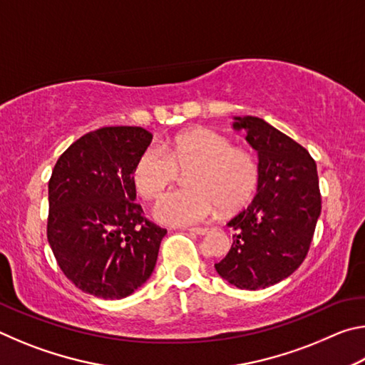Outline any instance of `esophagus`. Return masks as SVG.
Instances as JSON below:
<instances>
[{"mask_svg":"<svg viewBox=\"0 0 365 365\" xmlns=\"http://www.w3.org/2000/svg\"><path fill=\"white\" fill-rule=\"evenodd\" d=\"M191 233H196V235H206L209 233V228L207 227H193V228H188Z\"/></svg>","mask_w":365,"mask_h":365,"instance_id":"34e87169","label":"esophagus"}]
</instances>
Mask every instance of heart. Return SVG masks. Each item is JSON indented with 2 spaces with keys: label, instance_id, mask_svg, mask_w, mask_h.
I'll return each mask as SVG.
<instances>
[{
  "label": "heart",
  "instance_id": "1",
  "mask_svg": "<svg viewBox=\"0 0 365 365\" xmlns=\"http://www.w3.org/2000/svg\"><path fill=\"white\" fill-rule=\"evenodd\" d=\"M188 188L164 195L153 209L154 217L168 225H193L215 212H230L246 205L259 180L256 159L233 148L217 132L196 128L177 135L164 146H148L132 169V180L143 200H154L186 172Z\"/></svg>",
  "mask_w": 365,
  "mask_h": 365
}]
</instances>
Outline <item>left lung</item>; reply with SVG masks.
<instances>
[{"label": "left lung", "instance_id": "obj_1", "mask_svg": "<svg viewBox=\"0 0 365 365\" xmlns=\"http://www.w3.org/2000/svg\"><path fill=\"white\" fill-rule=\"evenodd\" d=\"M233 128L257 151V193L228 222L233 243L215 270L237 288H267L307 256L322 209L317 165L306 148L259 117H235Z\"/></svg>", "mask_w": 365, "mask_h": 365}]
</instances>
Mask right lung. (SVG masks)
Wrapping results in <instances>:
<instances>
[{"label":"right lung","instance_id":"1","mask_svg":"<svg viewBox=\"0 0 365 365\" xmlns=\"http://www.w3.org/2000/svg\"><path fill=\"white\" fill-rule=\"evenodd\" d=\"M151 140L141 127L98 128L61 154L48 182V243L67 279L98 298L143 285L168 233L135 202L132 169Z\"/></svg>","mask_w":365,"mask_h":365}]
</instances>
